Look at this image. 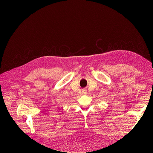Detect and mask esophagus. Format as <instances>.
Here are the masks:
<instances>
[{
	"label": "esophagus",
	"instance_id": "1",
	"mask_svg": "<svg viewBox=\"0 0 153 153\" xmlns=\"http://www.w3.org/2000/svg\"><path fill=\"white\" fill-rule=\"evenodd\" d=\"M82 93L84 94H87V90H85V89L83 90H82Z\"/></svg>",
	"mask_w": 153,
	"mask_h": 153
}]
</instances>
